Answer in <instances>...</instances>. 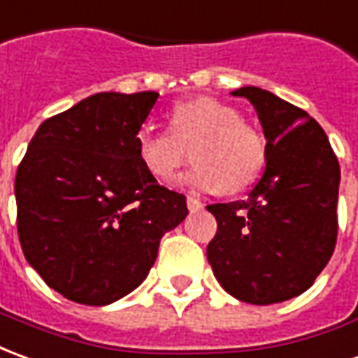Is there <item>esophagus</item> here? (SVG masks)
<instances>
[{"instance_id":"esophagus-1","label":"esophagus","mask_w":358,"mask_h":358,"mask_svg":"<svg viewBox=\"0 0 358 358\" xmlns=\"http://www.w3.org/2000/svg\"><path fill=\"white\" fill-rule=\"evenodd\" d=\"M187 206H189V210H191V212H194V210H200V208H202V202H200L196 196L189 194V196H187Z\"/></svg>"}]
</instances>
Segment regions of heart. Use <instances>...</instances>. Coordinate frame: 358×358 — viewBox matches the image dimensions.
Wrapping results in <instances>:
<instances>
[{"label":"heart","instance_id":"obj_1","mask_svg":"<svg viewBox=\"0 0 358 358\" xmlns=\"http://www.w3.org/2000/svg\"><path fill=\"white\" fill-rule=\"evenodd\" d=\"M192 148L199 162L183 183L199 191L239 192L255 183L266 164V138L237 108L214 98L177 103L171 131L144 125L136 133V156L158 181L173 179Z\"/></svg>","mask_w":358,"mask_h":358}]
</instances>
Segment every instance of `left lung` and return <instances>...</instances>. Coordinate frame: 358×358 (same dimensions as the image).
<instances>
[{"instance_id":"obj_1","label":"left lung","mask_w":358,"mask_h":358,"mask_svg":"<svg viewBox=\"0 0 358 358\" xmlns=\"http://www.w3.org/2000/svg\"><path fill=\"white\" fill-rule=\"evenodd\" d=\"M231 94L258 113L266 169L247 200L206 206L217 222L208 262L243 303H283L305 293L334 255L339 162L306 111L256 86Z\"/></svg>"}]
</instances>
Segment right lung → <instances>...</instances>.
<instances>
[{"label":"right lung","mask_w":358,"mask_h":358,"mask_svg":"<svg viewBox=\"0 0 358 358\" xmlns=\"http://www.w3.org/2000/svg\"><path fill=\"white\" fill-rule=\"evenodd\" d=\"M159 94L100 92L45 119L15 177L17 231L40 278L80 305H110L150 272L187 199L136 156Z\"/></svg>","instance_id":"1"}]
</instances>
